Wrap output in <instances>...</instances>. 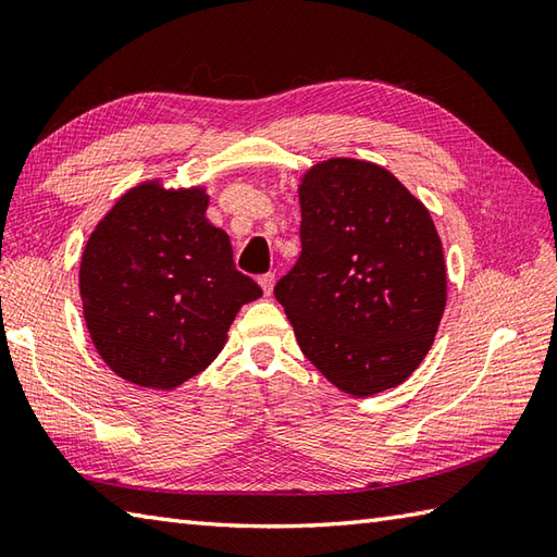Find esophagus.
Returning <instances> with one entry per match:
<instances>
[{
  "instance_id": "esophagus-1",
  "label": "esophagus",
  "mask_w": 557,
  "mask_h": 557,
  "mask_svg": "<svg viewBox=\"0 0 557 557\" xmlns=\"http://www.w3.org/2000/svg\"><path fill=\"white\" fill-rule=\"evenodd\" d=\"M258 282H260V287H263V294H265V297H270V294H272V287H275V272H265V275H260V277H258Z\"/></svg>"
}]
</instances>
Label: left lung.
Segmentation results:
<instances>
[{
	"mask_svg": "<svg viewBox=\"0 0 557 557\" xmlns=\"http://www.w3.org/2000/svg\"><path fill=\"white\" fill-rule=\"evenodd\" d=\"M301 256L275 299L304 357L354 397L397 387L429 354L447 301L431 212L385 168L333 158L304 174Z\"/></svg>",
	"mask_w": 557,
	"mask_h": 557,
	"instance_id": "obj_1",
	"label": "left lung"
}]
</instances>
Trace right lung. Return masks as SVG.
I'll list each match as a JSON object with an SVG mask.
<instances>
[{
  "instance_id": "right-lung-1",
  "label": "right lung",
  "mask_w": 557,
  "mask_h": 557,
  "mask_svg": "<svg viewBox=\"0 0 557 557\" xmlns=\"http://www.w3.org/2000/svg\"><path fill=\"white\" fill-rule=\"evenodd\" d=\"M203 188L146 182L126 191L83 248L81 301L102 361L138 387L174 389L206 371L244 304L263 289L234 268L206 218Z\"/></svg>"
}]
</instances>
